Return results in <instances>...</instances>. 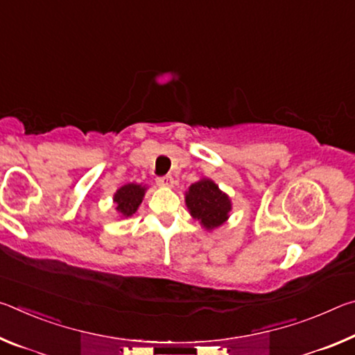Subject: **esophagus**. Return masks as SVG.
<instances>
[{
  "label": "esophagus",
  "instance_id": "1",
  "mask_svg": "<svg viewBox=\"0 0 355 355\" xmlns=\"http://www.w3.org/2000/svg\"><path fill=\"white\" fill-rule=\"evenodd\" d=\"M156 183L161 184V186H167V188H171V186H173V178H172V175L159 177V178H156Z\"/></svg>",
  "mask_w": 355,
  "mask_h": 355
}]
</instances>
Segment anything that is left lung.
<instances>
[{"instance_id":"8db88e82","label":"left lung","mask_w":355,"mask_h":355,"mask_svg":"<svg viewBox=\"0 0 355 355\" xmlns=\"http://www.w3.org/2000/svg\"><path fill=\"white\" fill-rule=\"evenodd\" d=\"M186 207L192 218L200 220L207 230H214L228 219L232 200L213 180L202 178L189 186L186 192Z\"/></svg>"}]
</instances>
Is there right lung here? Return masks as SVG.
I'll return each instance as SVG.
<instances>
[{"instance_id":"add662e5","label":"right lung","mask_w":355,"mask_h":355,"mask_svg":"<svg viewBox=\"0 0 355 355\" xmlns=\"http://www.w3.org/2000/svg\"><path fill=\"white\" fill-rule=\"evenodd\" d=\"M146 191V186L136 183H128L123 184L122 188H119L116 194H114V203H116L117 213L120 216H123V218L133 216L142 203Z\"/></svg>"}]
</instances>
